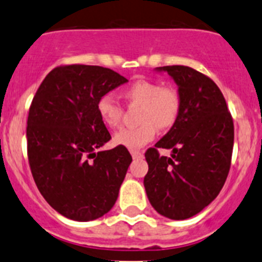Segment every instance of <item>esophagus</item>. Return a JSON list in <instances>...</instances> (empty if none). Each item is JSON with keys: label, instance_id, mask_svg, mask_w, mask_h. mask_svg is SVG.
I'll return each instance as SVG.
<instances>
[{"label": "esophagus", "instance_id": "1", "mask_svg": "<svg viewBox=\"0 0 262 262\" xmlns=\"http://www.w3.org/2000/svg\"><path fill=\"white\" fill-rule=\"evenodd\" d=\"M130 154H132V157H133V159H141V157L143 156V154H142L141 151H134V149H132Z\"/></svg>", "mask_w": 262, "mask_h": 262}]
</instances>
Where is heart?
<instances>
[{
	"label": "heart",
	"instance_id": "heart-1",
	"mask_svg": "<svg viewBox=\"0 0 262 262\" xmlns=\"http://www.w3.org/2000/svg\"><path fill=\"white\" fill-rule=\"evenodd\" d=\"M124 97L130 105L141 106L136 128L123 129L114 137L118 146L138 149L155 138L157 128L166 130L178 120L182 100L175 88L162 87L155 80L139 79L124 90ZM97 113L101 120L110 128H116L121 121L123 108L110 95H103L97 101Z\"/></svg>",
	"mask_w": 262,
	"mask_h": 262
}]
</instances>
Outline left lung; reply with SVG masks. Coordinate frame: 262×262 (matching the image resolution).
Here are the masks:
<instances>
[{
  "label": "left lung",
  "mask_w": 262,
  "mask_h": 262,
  "mask_svg": "<svg viewBox=\"0 0 262 262\" xmlns=\"http://www.w3.org/2000/svg\"><path fill=\"white\" fill-rule=\"evenodd\" d=\"M178 85L182 100L178 120L144 154L143 180L149 204L172 220L194 216L222 190L232 161L234 125L222 91L209 77L183 65L156 68ZM159 148L172 149L160 157Z\"/></svg>",
  "instance_id": "obj_1"
}]
</instances>
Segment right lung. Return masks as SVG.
Here are the masks:
<instances>
[{
	"instance_id": "add662e5",
	"label": "right lung",
	"mask_w": 262,
	"mask_h": 262,
	"mask_svg": "<svg viewBox=\"0 0 262 262\" xmlns=\"http://www.w3.org/2000/svg\"><path fill=\"white\" fill-rule=\"evenodd\" d=\"M128 82L114 70L93 65L55 68L38 88L29 108L28 159L40 194L68 219L90 222L115 205L132 156L111 139L97 113L101 96Z\"/></svg>"
}]
</instances>
